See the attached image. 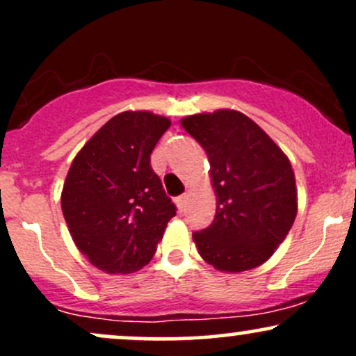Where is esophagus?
Listing matches in <instances>:
<instances>
[{
    "instance_id": "1",
    "label": "esophagus",
    "mask_w": 356,
    "mask_h": 356,
    "mask_svg": "<svg viewBox=\"0 0 356 356\" xmlns=\"http://www.w3.org/2000/svg\"><path fill=\"white\" fill-rule=\"evenodd\" d=\"M186 201H187V194H182L179 195V197H175V204H177L179 209H184V206H186Z\"/></svg>"
}]
</instances>
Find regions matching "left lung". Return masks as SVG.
Wrapping results in <instances>:
<instances>
[{
  "instance_id": "left-lung-1",
  "label": "left lung",
  "mask_w": 356,
  "mask_h": 356,
  "mask_svg": "<svg viewBox=\"0 0 356 356\" xmlns=\"http://www.w3.org/2000/svg\"><path fill=\"white\" fill-rule=\"evenodd\" d=\"M181 124L206 150L218 197L211 226L192 234L199 254L226 273L261 266L288 236L298 212L288 157L238 110L197 113Z\"/></svg>"
}]
</instances>
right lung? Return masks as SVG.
<instances>
[{
  "label": "right lung",
  "mask_w": 356,
  "mask_h": 356,
  "mask_svg": "<svg viewBox=\"0 0 356 356\" xmlns=\"http://www.w3.org/2000/svg\"><path fill=\"white\" fill-rule=\"evenodd\" d=\"M170 120L152 112L112 117L73 159L61 211L81 254L108 275H129L152 259L175 206L150 167Z\"/></svg>",
  "instance_id": "right-lung-1"
}]
</instances>
